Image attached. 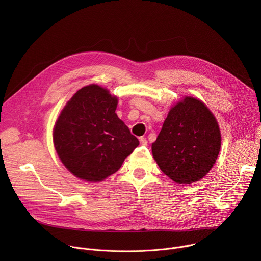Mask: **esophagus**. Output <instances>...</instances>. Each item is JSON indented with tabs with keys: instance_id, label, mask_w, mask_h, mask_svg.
I'll list each match as a JSON object with an SVG mask.
<instances>
[{
	"instance_id": "obj_1",
	"label": "esophagus",
	"mask_w": 261,
	"mask_h": 261,
	"mask_svg": "<svg viewBox=\"0 0 261 261\" xmlns=\"http://www.w3.org/2000/svg\"><path fill=\"white\" fill-rule=\"evenodd\" d=\"M139 142L141 145H147V140L144 137H139Z\"/></svg>"
}]
</instances>
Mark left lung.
<instances>
[{"label": "left lung", "mask_w": 261, "mask_h": 261, "mask_svg": "<svg viewBox=\"0 0 261 261\" xmlns=\"http://www.w3.org/2000/svg\"><path fill=\"white\" fill-rule=\"evenodd\" d=\"M220 147L221 133L212 111L202 101L185 97L170 108L152 152L168 177L191 184L208 173Z\"/></svg>", "instance_id": "left-lung-1"}]
</instances>
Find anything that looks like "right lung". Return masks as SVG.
Wrapping results in <instances>:
<instances>
[{
	"label": "right lung",
	"instance_id": "right-lung-1",
	"mask_svg": "<svg viewBox=\"0 0 261 261\" xmlns=\"http://www.w3.org/2000/svg\"><path fill=\"white\" fill-rule=\"evenodd\" d=\"M118 98L90 85L67 102L54 128V144L65 167L79 178L101 181L117 172L139 144L116 114Z\"/></svg>",
	"mask_w": 261,
	"mask_h": 261
}]
</instances>
